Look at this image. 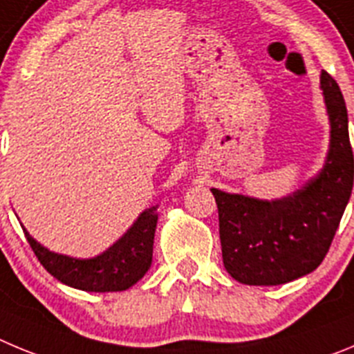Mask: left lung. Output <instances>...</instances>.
Segmentation results:
<instances>
[{
  "label": "left lung",
  "mask_w": 354,
  "mask_h": 354,
  "mask_svg": "<svg viewBox=\"0 0 354 354\" xmlns=\"http://www.w3.org/2000/svg\"><path fill=\"white\" fill-rule=\"evenodd\" d=\"M321 90L330 118V149L316 176L275 201L212 189L224 266L241 284L279 286L314 272L335 236L351 197L354 158L346 102L328 72H321Z\"/></svg>",
  "instance_id": "obj_1"
}]
</instances>
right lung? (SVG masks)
<instances>
[{
  "instance_id": "add662e5",
  "label": "right lung",
  "mask_w": 354,
  "mask_h": 354,
  "mask_svg": "<svg viewBox=\"0 0 354 354\" xmlns=\"http://www.w3.org/2000/svg\"><path fill=\"white\" fill-rule=\"evenodd\" d=\"M158 206L146 208L132 227L113 247L91 259H75L50 252L22 227L28 243L44 268L70 288L82 291H125L145 277L151 266Z\"/></svg>"
}]
</instances>
